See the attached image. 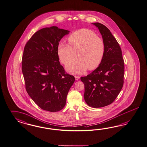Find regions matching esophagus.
Segmentation results:
<instances>
[{"instance_id": "obj_1", "label": "esophagus", "mask_w": 147, "mask_h": 147, "mask_svg": "<svg viewBox=\"0 0 147 147\" xmlns=\"http://www.w3.org/2000/svg\"><path fill=\"white\" fill-rule=\"evenodd\" d=\"M75 78H76V80H78L80 79V76H75Z\"/></svg>"}]
</instances>
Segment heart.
<instances>
[{"label": "heart", "mask_w": 147, "mask_h": 147, "mask_svg": "<svg viewBox=\"0 0 147 147\" xmlns=\"http://www.w3.org/2000/svg\"><path fill=\"white\" fill-rule=\"evenodd\" d=\"M69 44L61 42L58 44V54L61 62L65 64L79 59L68 65V71L80 74L87 69L93 70L102 61L105 46L102 39L94 32L82 28L73 33L68 38Z\"/></svg>", "instance_id": "1"}]
</instances>
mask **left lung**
<instances>
[{
  "instance_id": "obj_1",
  "label": "left lung",
  "mask_w": 147,
  "mask_h": 147,
  "mask_svg": "<svg viewBox=\"0 0 147 147\" xmlns=\"http://www.w3.org/2000/svg\"><path fill=\"white\" fill-rule=\"evenodd\" d=\"M93 24L102 36L105 54L98 67L80 79L85 85L86 103L90 107L100 108L113 102L120 93L124 82L125 65L120 46L109 30L98 22Z\"/></svg>"
}]
</instances>
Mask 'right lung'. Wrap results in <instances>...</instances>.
I'll list each match as a JSON object with an SVG mask.
<instances>
[{
    "mask_svg": "<svg viewBox=\"0 0 147 147\" xmlns=\"http://www.w3.org/2000/svg\"><path fill=\"white\" fill-rule=\"evenodd\" d=\"M69 31L52 26L36 32L27 42L22 68L27 92L42 109L60 111L75 81L59 62L58 44Z\"/></svg>",
    "mask_w": 147,
    "mask_h": 147,
    "instance_id": "obj_1",
    "label": "right lung"
}]
</instances>
